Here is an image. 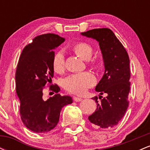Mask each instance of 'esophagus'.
Returning <instances> with one entry per match:
<instances>
[{"label": "esophagus", "mask_w": 150, "mask_h": 150, "mask_svg": "<svg viewBox=\"0 0 150 150\" xmlns=\"http://www.w3.org/2000/svg\"><path fill=\"white\" fill-rule=\"evenodd\" d=\"M73 100L75 101H76V102H79V101H81L82 100V98H81L80 97H74Z\"/></svg>", "instance_id": "esophagus-1"}]
</instances>
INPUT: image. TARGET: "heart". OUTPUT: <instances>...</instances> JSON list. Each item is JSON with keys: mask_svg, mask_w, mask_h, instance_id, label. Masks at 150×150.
Masks as SVG:
<instances>
[{"mask_svg": "<svg viewBox=\"0 0 150 150\" xmlns=\"http://www.w3.org/2000/svg\"><path fill=\"white\" fill-rule=\"evenodd\" d=\"M71 49L77 56L84 60H89L92 56L93 48L89 43L85 42H77L73 44ZM93 64L99 66L101 61L94 60ZM65 58L61 52L56 53L53 59V68L55 72L62 73L65 70ZM96 83V78L92 73L85 72L82 73L74 74L65 79L63 85L68 92L76 94H84L87 89L92 87Z\"/></svg>", "mask_w": 150, "mask_h": 150, "instance_id": "b5f03b06", "label": "heart"}]
</instances>
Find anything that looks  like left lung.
<instances>
[{
	"instance_id": "left-lung-1",
	"label": "left lung",
	"mask_w": 150,
	"mask_h": 150,
	"mask_svg": "<svg viewBox=\"0 0 150 150\" xmlns=\"http://www.w3.org/2000/svg\"><path fill=\"white\" fill-rule=\"evenodd\" d=\"M82 35L96 39L104 59L105 72L96 87V91L107 94L103 98H92L97 104V110L88 117L95 128H112L124 116L128 109L130 89V60L126 50L110 29H94Z\"/></svg>"
}]
</instances>
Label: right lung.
I'll return each instance as SVG.
<instances>
[{
	"label": "right lung",
	"instance_id": "obj_1",
	"mask_svg": "<svg viewBox=\"0 0 150 150\" xmlns=\"http://www.w3.org/2000/svg\"><path fill=\"white\" fill-rule=\"evenodd\" d=\"M64 40L55 34L37 36L20 55L15 73L20 115L25 126L34 132L46 133L53 130L59 121L62 108L73 103L71 97H62L59 94L46 101L43 99V90L46 85L55 93L61 90L56 84H51V78L53 49Z\"/></svg>",
	"mask_w": 150,
	"mask_h": 150
}]
</instances>
